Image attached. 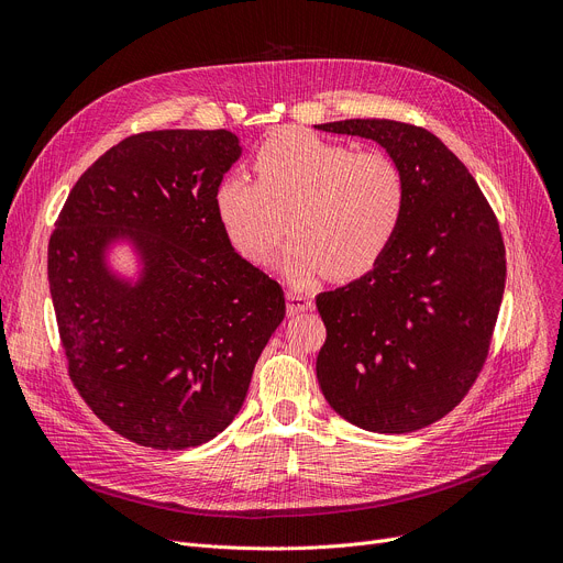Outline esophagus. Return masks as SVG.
<instances>
[{
	"instance_id": "obj_1",
	"label": "esophagus",
	"mask_w": 563,
	"mask_h": 563,
	"mask_svg": "<svg viewBox=\"0 0 563 563\" xmlns=\"http://www.w3.org/2000/svg\"><path fill=\"white\" fill-rule=\"evenodd\" d=\"M314 301L308 297V294H299V291H287V314L294 317L299 312H308L312 310Z\"/></svg>"
}]
</instances>
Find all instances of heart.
Returning <instances> with one entry per match:
<instances>
[{
	"instance_id": "obj_1",
	"label": "heart",
	"mask_w": 563,
	"mask_h": 563,
	"mask_svg": "<svg viewBox=\"0 0 563 563\" xmlns=\"http://www.w3.org/2000/svg\"><path fill=\"white\" fill-rule=\"evenodd\" d=\"M253 168L257 180L234 168L214 194L221 228L249 262H272L285 217L291 240L283 269L297 285L327 272L365 274L393 244L406 205L404 173L393 157L280 130L257 147Z\"/></svg>"
}]
</instances>
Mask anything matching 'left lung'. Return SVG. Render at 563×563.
<instances>
[{
    "instance_id": "obj_1",
    "label": "left lung",
    "mask_w": 563,
    "mask_h": 563,
    "mask_svg": "<svg viewBox=\"0 0 563 563\" xmlns=\"http://www.w3.org/2000/svg\"><path fill=\"white\" fill-rule=\"evenodd\" d=\"M317 130L376 141L406 183L388 251L358 280L317 297L327 327L319 388L365 431L424 429L467 395L486 363L507 280L499 223L465 164L429 130L386 118Z\"/></svg>"
}]
</instances>
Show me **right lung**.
<instances>
[{"label": "right lung", "mask_w": 563, "mask_h": 563, "mask_svg": "<svg viewBox=\"0 0 563 563\" xmlns=\"http://www.w3.org/2000/svg\"><path fill=\"white\" fill-rule=\"evenodd\" d=\"M240 155L228 130L128 136L79 177L49 236L68 374L109 429L143 448L219 435L285 317L283 287L234 253L217 217V187ZM121 239L142 260L136 284L106 264Z\"/></svg>", "instance_id": "1"}]
</instances>
